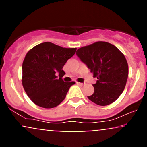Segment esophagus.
Segmentation results:
<instances>
[{
    "label": "esophagus",
    "instance_id": "obj_1",
    "mask_svg": "<svg viewBox=\"0 0 147 147\" xmlns=\"http://www.w3.org/2000/svg\"><path fill=\"white\" fill-rule=\"evenodd\" d=\"M77 85L80 86H83L84 85V84H83V83H79V82H77Z\"/></svg>",
    "mask_w": 147,
    "mask_h": 147
}]
</instances>
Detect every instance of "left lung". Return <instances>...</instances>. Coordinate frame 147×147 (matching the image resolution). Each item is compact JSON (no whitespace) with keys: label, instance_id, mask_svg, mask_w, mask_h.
Listing matches in <instances>:
<instances>
[{"label":"left lung","instance_id":"8db88e82","mask_svg":"<svg viewBox=\"0 0 147 147\" xmlns=\"http://www.w3.org/2000/svg\"><path fill=\"white\" fill-rule=\"evenodd\" d=\"M76 54L97 78L92 85L94 93L88 98L99 106L109 105L117 99L125 88L129 66L117 47L98 41L78 49Z\"/></svg>","mask_w":147,"mask_h":147}]
</instances>
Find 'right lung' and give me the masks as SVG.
<instances>
[{"label":"right lung","mask_w":147,"mask_h":147,"mask_svg":"<svg viewBox=\"0 0 147 147\" xmlns=\"http://www.w3.org/2000/svg\"><path fill=\"white\" fill-rule=\"evenodd\" d=\"M77 48H65L50 42L32 48L23 62L22 84L30 99L40 107L51 109L60 104L75 82H65L62 68ZM59 73V77L56 75Z\"/></svg>","instance_id":"1"}]
</instances>
